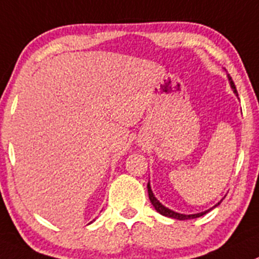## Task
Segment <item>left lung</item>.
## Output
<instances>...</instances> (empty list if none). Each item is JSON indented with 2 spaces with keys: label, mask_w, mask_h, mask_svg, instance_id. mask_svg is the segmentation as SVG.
Returning a JSON list of instances; mask_svg holds the SVG:
<instances>
[{
  "label": "left lung",
  "mask_w": 259,
  "mask_h": 259,
  "mask_svg": "<svg viewBox=\"0 0 259 259\" xmlns=\"http://www.w3.org/2000/svg\"><path fill=\"white\" fill-rule=\"evenodd\" d=\"M229 81H230V84H232L233 91H234V94H237V96H238V91H237V89H235V84H234V82H233L232 77H230V76H229ZM147 187H148V195H149V200H150V202H152V205H153V206H154V209L157 210V211L159 212V214L164 215V217L173 218V219H177V220H188V219H195V218L202 217V215H205V214H206V212H209L210 210H211V209H210V210H206V211H204V212H199V214H193V215L178 214V212H175V211H172V210L167 209V207H165V206H163V205L160 204V202L158 201L157 199H155L154 195H153V192H152V190H150L149 182H148ZM220 202H222V201H220ZM220 202H218V205H220ZM218 205H215V206H218Z\"/></svg>",
  "instance_id": "left-lung-1"
}]
</instances>
